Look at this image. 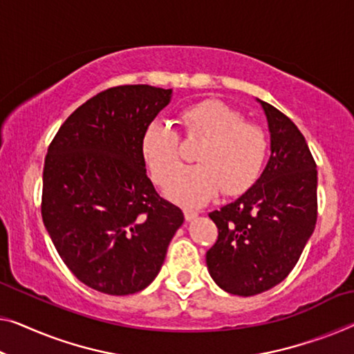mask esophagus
<instances>
[{
	"instance_id": "34e87169",
	"label": "esophagus",
	"mask_w": 354,
	"mask_h": 354,
	"mask_svg": "<svg viewBox=\"0 0 354 354\" xmlns=\"http://www.w3.org/2000/svg\"><path fill=\"white\" fill-rule=\"evenodd\" d=\"M197 216H198V213L195 209L184 208V218H186V221H194Z\"/></svg>"
}]
</instances>
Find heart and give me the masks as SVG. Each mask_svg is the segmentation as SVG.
I'll return each instance as SVG.
<instances>
[{
	"mask_svg": "<svg viewBox=\"0 0 354 354\" xmlns=\"http://www.w3.org/2000/svg\"><path fill=\"white\" fill-rule=\"evenodd\" d=\"M179 120L189 136H202L195 160L198 163L175 170L179 163V138L167 122L154 120L140 141L141 157L156 183L168 179L163 194L186 207L208 203L224 189L236 195L251 187L261 175L267 154V138L254 124L218 100H205L183 109Z\"/></svg>",
	"mask_w": 354,
	"mask_h": 354,
	"instance_id": "b5f03b06",
	"label": "heart"
}]
</instances>
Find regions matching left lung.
<instances>
[{"label":"left lung","mask_w":354,"mask_h":354,"mask_svg":"<svg viewBox=\"0 0 354 354\" xmlns=\"http://www.w3.org/2000/svg\"><path fill=\"white\" fill-rule=\"evenodd\" d=\"M267 118L270 157L256 183L209 213L219 235L207 252L211 278L225 292L256 295L289 275L316 224L318 171L304 135L281 111L257 100Z\"/></svg>","instance_id":"left-lung-1"}]
</instances>
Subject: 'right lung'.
Here are the masks:
<instances>
[{"label": "right lung", "mask_w": 354, "mask_h": 354, "mask_svg": "<svg viewBox=\"0 0 354 354\" xmlns=\"http://www.w3.org/2000/svg\"><path fill=\"white\" fill-rule=\"evenodd\" d=\"M171 88L119 86L68 118L47 149L42 221L62 261L98 292L129 295L154 281L184 223L146 175L140 141Z\"/></svg>", "instance_id": "add662e5"}]
</instances>
